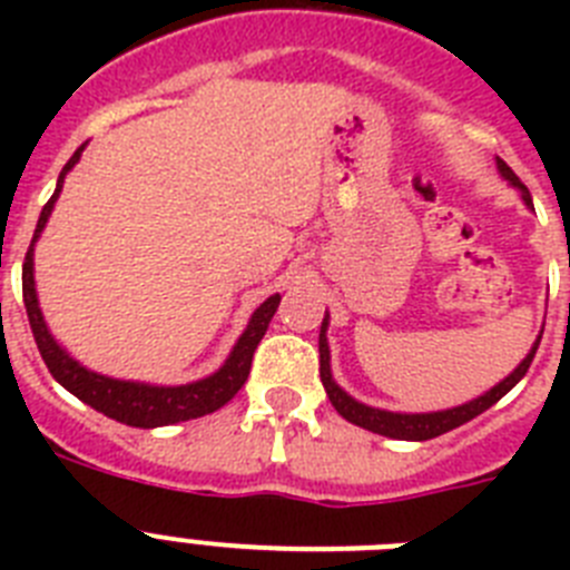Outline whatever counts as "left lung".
Returning a JSON list of instances; mask_svg holds the SVG:
<instances>
[{"label": "left lung", "instance_id": "1", "mask_svg": "<svg viewBox=\"0 0 570 570\" xmlns=\"http://www.w3.org/2000/svg\"><path fill=\"white\" fill-rule=\"evenodd\" d=\"M497 170H500V176L505 179L508 185H511V188L520 190V199L525 203V208L533 210L531 194H528L525 185L520 183V176L513 174V170L508 168L502 159H497ZM328 325H331V314L325 311V320H322V328H320V376H322V385H325V394H328L331 405L340 411L342 420L354 422V425L365 428V431H374V434H380V436H387V440H407V442H425V440H434V436L448 434V431H454V428L471 422L473 416H480L482 411H488V407L493 405V402H500L502 396H505L508 391H511V387L528 374V367H531V362H533V354H537V347H540V340H542V331H540V334H537V340H533L531 351L525 354V360L513 367L505 380H500L493 387H488L485 394L473 396V400L462 402V405L442 407V411L405 414V411H387V407L365 405V402H360L356 396L347 394L345 387L334 380V371H331ZM542 328H546V322H542Z\"/></svg>", "mask_w": 570, "mask_h": 570}]
</instances>
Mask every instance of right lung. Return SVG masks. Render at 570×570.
Segmentation results:
<instances>
[{
    "label": "right lung",
    "mask_w": 570,
    "mask_h": 570,
    "mask_svg": "<svg viewBox=\"0 0 570 570\" xmlns=\"http://www.w3.org/2000/svg\"><path fill=\"white\" fill-rule=\"evenodd\" d=\"M88 145V142H85ZM85 145H79L77 154L70 156L68 165L62 168L57 179V190L48 199V205L39 214L37 234L30 239L28 256H24L22 265V296H24V311H28L30 331H33V340H37L39 354H42L45 365L53 374V380L70 391V394L82 400L85 405H90L99 414L110 416V420L122 422L130 428H163V425H176V422H188L196 416L214 414L225 402H230L236 396L245 380L250 374V360H254V351L259 345V340L268 331V322L274 320L276 308H279V294L268 296L262 302L259 308L250 314L248 325L239 334V340L234 342L230 354L225 356V362L216 367L214 374L203 376V380L185 382V385H154V382H136V380H116V376L97 374L85 367L82 362L73 360L62 347V342H57V336L50 334L48 322H45L42 308H39V294H37V279H33V248H37L39 236H42L45 225H48L50 214H53V205H57L59 194H62L65 176L73 170V165L82 159Z\"/></svg>",
    "instance_id": "obj_1"
}]
</instances>
